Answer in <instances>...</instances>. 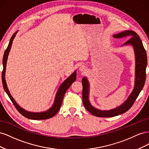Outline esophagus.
Here are the masks:
<instances>
[{
  "label": "esophagus",
  "instance_id": "1",
  "mask_svg": "<svg viewBox=\"0 0 149 149\" xmlns=\"http://www.w3.org/2000/svg\"><path fill=\"white\" fill-rule=\"evenodd\" d=\"M79 71L81 72H84L85 71H86V68L84 65H80L79 67Z\"/></svg>",
  "mask_w": 149,
  "mask_h": 149
}]
</instances>
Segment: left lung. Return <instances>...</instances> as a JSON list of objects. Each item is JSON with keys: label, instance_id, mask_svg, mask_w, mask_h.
<instances>
[{"label": "left lung", "instance_id": "1", "mask_svg": "<svg viewBox=\"0 0 149 149\" xmlns=\"http://www.w3.org/2000/svg\"><path fill=\"white\" fill-rule=\"evenodd\" d=\"M113 37L116 38L123 37H130L129 39L124 43L123 45H132L134 48L136 58V78L135 85L132 92L123 104L118 107L111 110L102 111L94 107L89 100V84L88 79L84 77L82 79L83 84V104L90 113L94 116L101 118H109L122 114L127 111L132 106L136 100L139 93L142 89L146 79V67L147 65V57L145 48L139 36L132 30H126L123 32L114 35Z\"/></svg>", "mask_w": 149, "mask_h": 149}]
</instances>
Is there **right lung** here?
I'll list each match as a JSON object with an SVG mask.
<instances>
[{
    "label": "right lung",
    "mask_w": 149,
    "mask_h": 149,
    "mask_svg": "<svg viewBox=\"0 0 149 149\" xmlns=\"http://www.w3.org/2000/svg\"><path fill=\"white\" fill-rule=\"evenodd\" d=\"M17 33V31L15 33H13L12 37H11L10 40V42L8 43V45L7 49H6L5 53H4V55H3V61H2L3 71L2 73V81L3 89L5 90L6 93L7 94L8 97H9V98L10 99V100L13 104V105H14L15 107H16L17 111H19L22 116H24V117H25V118L28 119H34V120H43V119H49L55 116L58 112V111L60 110L61 104H62L63 99L66 91H67V89L70 87V86L72 84V83L75 81V80L76 79V71H75L73 74H72L70 76H69V77L60 85V86L59 89H58V91L56 94L55 102H54L53 106L49 108L48 110L44 112H29L24 109L23 108H22L20 106H19V104L16 102V101L14 100V99H13V97L12 96V95L9 92V90H8L7 88V85L5 79L6 65H7L8 55L10 50L13 40L14 39Z\"/></svg>",
    "instance_id": "add662e5"
}]
</instances>
